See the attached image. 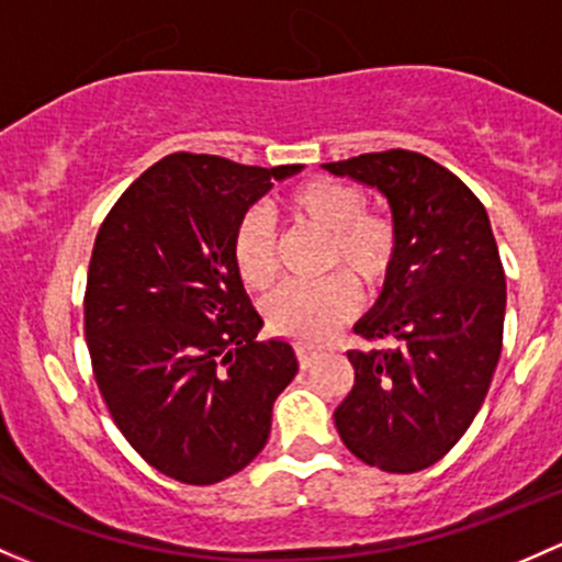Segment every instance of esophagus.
Wrapping results in <instances>:
<instances>
[{
	"label": "esophagus",
	"mask_w": 562,
	"mask_h": 562,
	"mask_svg": "<svg viewBox=\"0 0 562 562\" xmlns=\"http://www.w3.org/2000/svg\"><path fill=\"white\" fill-rule=\"evenodd\" d=\"M296 356H299V366H301V369H310V366H312V356H310V350H304V347H299Z\"/></svg>",
	"instance_id": "esophagus-1"
}]
</instances>
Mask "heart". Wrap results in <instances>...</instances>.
<instances>
[{
    "label": "heart",
    "instance_id": "1",
    "mask_svg": "<svg viewBox=\"0 0 562 562\" xmlns=\"http://www.w3.org/2000/svg\"><path fill=\"white\" fill-rule=\"evenodd\" d=\"M288 221L321 234V263L330 274L315 285H288L263 301L266 326L299 345H321L358 306V282L366 293L387 285L398 263L393 221L366 212L358 188L336 180L301 182L282 199ZM232 263L247 291H266L277 277V241L263 212L247 210L232 234Z\"/></svg>",
    "mask_w": 562,
    "mask_h": 562
}]
</instances>
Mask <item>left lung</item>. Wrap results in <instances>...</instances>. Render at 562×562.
Wrapping results in <instances>:
<instances>
[{"label":"left lung","instance_id":"left-lung-1","mask_svg":"<svg viewBox=\"0 0 562 562\" xmlns=\"http://www.w3.org/2000/svg\"><path fill=\"white\" fill-rule=\"evenodd\" d=\"M387 199L398 263L356 334V382L334 423L356 458L415 474L458 445L501 358L506 277L484 206L450 169L412 150L323 164Z\"/></svg>","mask_w":562,"mask_h":562}]
</instances>
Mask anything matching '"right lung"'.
<instances>
[{
	"instance_id": "1",
	"label": "right lung",
	"mask_w": 562,
	"mask_h": 562,
	"mask_svg": "<svg viewBox=\"0 0 562 562\" xmlns=\"http://www.w3.org/2000/svg\"><path fill=\"white\" fill-rule=\"evenodd\" d=\"M221 156L172 153L126 188L93 241L86 341L117 430L153 469L215 484L263 450L271 406L299 371L232 263L236 221L271 180Z\"/></svg>"
}]
</instances>
